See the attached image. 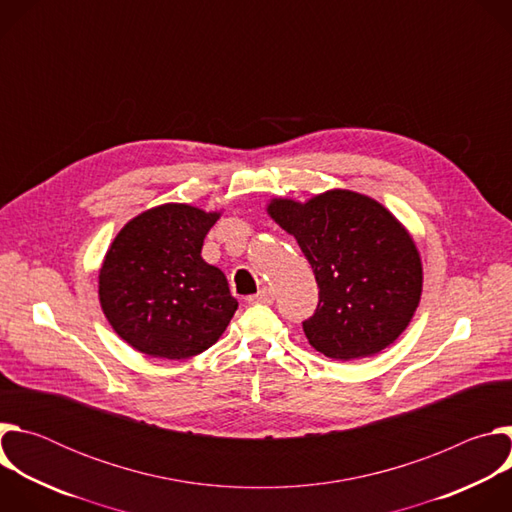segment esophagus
Listing matches in <instances>:
<instances>
[{
	"label": "esophagus",
	"instance_id": "esophagus-1",
	"mask_svg": "<svg viewBox=\"0 0 512 512\" xmlns=\"http://www.w3.org/2000/svg\"><path fill=\"white\" fill-rule=\"evenodd\" d=\"M247 302L249 304H265V306H269V304H273V291L269 287H263V289L257 291L255 296H249Z\"/></svg>",
	"mask_w": 512,
	"mask_h": 512
}]
</instances>
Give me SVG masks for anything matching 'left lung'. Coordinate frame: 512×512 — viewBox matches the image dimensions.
<instances>
[{
  "label": "left lung",
  "instance_id": "1",
  "mask_svg": "<svg viewBox=\"0 0 512 512\" xmlns=\"http://www.w3.org/2000/svg\"><path fill=\"white\" fill-rule=\"evenodd\" d=\"M273 221L294 235L320 287L302 322L328 358L373 356L409 326L421 298V259L413 239L377 200L330 190L306 204L277 198Z\"/></svg>",
  "mask_w": 512,
  "mask_h": 512
}]
</instances>
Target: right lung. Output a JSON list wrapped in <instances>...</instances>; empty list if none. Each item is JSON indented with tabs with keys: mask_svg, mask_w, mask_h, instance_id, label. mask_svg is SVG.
I'll use <instances>...</instances> for the list:
<instances>
[{
	"mask_svg": "<svg viewBox=\"0 0 512 512\" xmlns=\"http://www.w3.org/2000/svg\"><path fill=\"white\" fill-rule=\"evenodd\" d=\"M216 212L162 204L129 221L99 273V300L113 330L156 358H190L227 330L237 300L225 273L202 257Z\"/></svg>",
	"mask_w": 512,
	"mask_h": 512,
	"instance_id": "1",
	"label": "right lung"
}]
</instances>
